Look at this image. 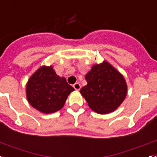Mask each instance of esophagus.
<instances>
[{"label":"esophagus","instance_id":"obj_1","mask_svg":"<svg viewBox=\"0 0 157 157\" xmlns=\"http://www.w3.org/2000/svg\"><path fill=\"white\" fill-rule=\"evenodd\" d=\"M73 86H74V88H75V89L76 90H79L80 88H81V85H80V84L78 83V82H76V83L74 84Z\"/></svg>","mask_w":157,"mask_h":157}]
</instances>
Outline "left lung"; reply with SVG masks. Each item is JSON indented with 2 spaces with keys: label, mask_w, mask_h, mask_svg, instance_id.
Instances as JSON below:
<instances>
[{
  "label": "left lung",
  "mask_w": 157,
  "mask_h": 157,
  "mask_svg": "<svg viewBox=\"0 0 157 157\" xmlns=\"http://www.w3.org/2000/svg\"><path fill=\"white\" fill-rule=\"evenodd\" d=\"M85 78L87 84L81 88L80 93L96 113L104 115L116 111L126 98V80L107 61L93 65Z\"/></svg>",
  "instance_id": "8db88e82"
}]
</instances>
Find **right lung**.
<instances>
[{"instance_id": "obj_1", "label": "right lung", "mask_w": 157, "mask_h": 157, "mask_svg": "<svg viewBox=\"0 0 157 157\" xmlns=\"http://www.w3.org/2000/svg\"><path fill=\"white\" fill-rule=\"evenodd\" d=\"M74 89L64 77L56 74L52 66H41L30 76L25 93L29 104L44 114L54 113L63 107Z\"/></svg>"}]
</instances>
